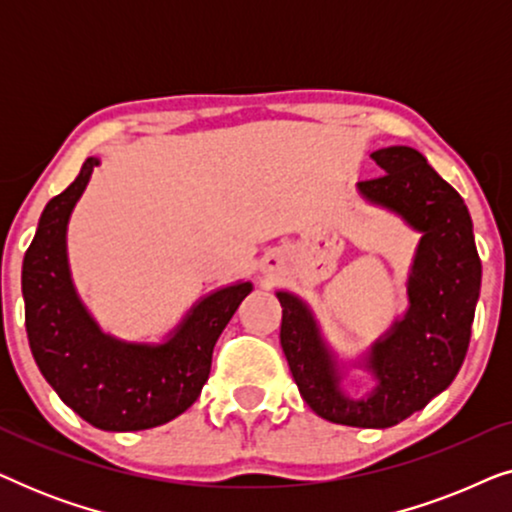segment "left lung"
Returning <instances> with one entry per match:
<instances>
[{
  "label": "left lung",
  "mask_w": 512,
  "mask_h": 512,
  "mask_svg": "<svg viewBox=\"0 0 512 512\" xmlns=\"http://www.w3.org/2000/svg\"><path fill=\"white\" fill-rule=\"evenodd\" d=\"M382 177L359 181L361 198L422 233L408 275V310L352 368L373 375L363 398L342 389L345 363L328 345L310 305L291 291L282 303V349L300 396L319 417L359 429H389L450 387L464 363L482 265L461 195L410 146L373 153Z\"/></svg>",
  "instance_id": "left-lung-1"
}]
</instances>
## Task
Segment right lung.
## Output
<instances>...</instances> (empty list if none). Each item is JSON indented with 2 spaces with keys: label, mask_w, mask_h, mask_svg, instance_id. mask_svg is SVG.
Wrapping results in <instances>:
<instances>
[{
  "label": "right lung",
  "mask_w": 512,
  "mask_h": 512,
  "mask_svg": "<svg viewBox=\"0 0 512 512\" xmlns=\"http://www.w3.org/2000/svg\"><path fill=\"white\" fill-rule=\"evenodd\" d=\"M100 158L48 202L23 261L25 328L46 382L76 415L102 431H142L172 422L198 401L216 340L251 282L202 296L163 342H130L104 333L76 293L67 226Z\"/></svg>",
  "instance_id": "1"
}]
</instances>
